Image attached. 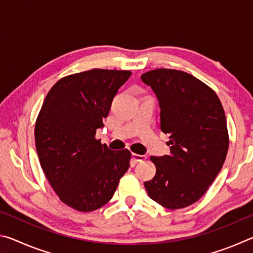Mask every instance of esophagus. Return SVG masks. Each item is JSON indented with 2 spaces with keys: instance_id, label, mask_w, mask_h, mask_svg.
Returning <instances> with one entry per match:
<instances>
[{
  "instance_id": "esophagus-1",
  "label": "esophagus",
  "mask_w": 253,
  "mask_h": 253,
  "mask_svg": "<svg viewBox=\"0 0 253 253\" xmlns=\"http://www.w3.org/2000/svg\"><path fill=\"white\" fill-rule=\"evenodd\" d=\"M131 158H132V161H134V162H142L144 160H146V156H145V155H138V154L132 153L131 154Z\"/></svg>"
}]
</instances>
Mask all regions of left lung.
I'll list each match as a JSON object with an SVG mask.
<instances>
[{"label":"left lung","instance_id":"8db88e82","mask_svg":"<svg viewBox=\"0 0 253 253\" xmlns=\"http://www.w3.org/2000/svg\"><path fill=\"white\" fill-rule=\"evenodd\" d=\"M142 81L155 92L161 129L169 134V154L152 156L149 198L169 210L186 208L208 191L229 148L224 109L215 91L190 74L174 69L145 72Z\"/></svg>","mask_w":253,"mask_h":253}]
</instances>
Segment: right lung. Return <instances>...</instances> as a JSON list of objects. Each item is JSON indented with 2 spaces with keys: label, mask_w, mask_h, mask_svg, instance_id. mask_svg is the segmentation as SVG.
Listing matches in <instances>:
<instances>
[{
  "label": "right lung",
  "mask_w": 253,
  "mask_h": 253,
  "mask_svg": "<svg viewBox=\"0 0 253 253\" xmlns=\"http://www.w3.org/2000/svg\"><path fill=\"white\" fill-rule=\"evenodd\" d=\"M130 75L92 69L67 76L50 89L38 115L34 137L41 168L59 199L77 211L108 203L129 168L128 149L111 151L95 136Z\"/></svg>",
  "instance_id": "1"
}]
</instances>
